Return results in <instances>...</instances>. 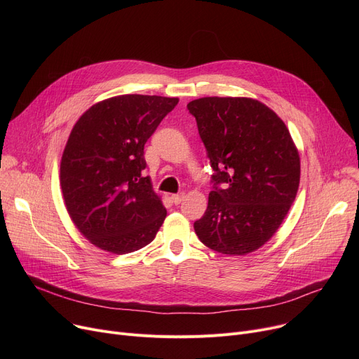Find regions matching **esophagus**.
Returning <instances> with one entry per match:
<instances>
[{"mask_svg": "<svg viewBox=\"0 0 359 359\" xmlns=\"http://www.w3.org/2000/svg\"><path fill=\"white\" fill-rule=\"evenodd\" d=\"M183 199H184V194H183V192L172 195V201H173V203H175V205H179V203H180Z\"/></svg>", "mask_w": 359, "mask_h": 359, "instance_id": "esophagus-1", "label": "esophagus"}]
</instances>
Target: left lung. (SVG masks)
Listing matches in <instances>:
<instances>
[{
  "label": "left lung",
  "mask_w": 359,
  "mask_h": 359,
  "mask_svg": "<svg viewBox=\"0 0 359 359\" xmlns=\"http://www.w3.org/2000/svg\"><path fill=\"white\" fill-rule=\"evenodd\" d=\"M196 119L214 175V191L194 227L222 255L263 246L297 196L299 156L273 110L246 97H202L187 104Z\"/></svg>",
  "instance_id": "8db88e82"
}]
</instances>
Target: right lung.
Returning a JSON list of instances; mask_svg holds the SVG:
<instances>
[{"instance_id": "1", "label": "right lung", "mask_w": 359, "mask_h": 359, "mask_svg": "<svg viewBox=\"0 0 359 359\" xmlns=\"http://www.w3.org/2000/svg\"><path fill=\"white\" fill-rule=\"evenodd\" d=\"M177 103L125 94L91 106L74 125L61 189L75 227L94 246L125 255L154 240L167 211L144 177V145Z\"/></svg>"}]
</instances>
